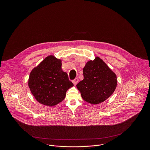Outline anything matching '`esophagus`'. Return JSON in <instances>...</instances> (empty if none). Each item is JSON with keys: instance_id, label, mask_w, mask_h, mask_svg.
Segmentation results:
<instances>
[{"instance_id": "obj_1", "label": "esophagus", "mask_w": 150, "mask_h": 150, "mask_svg": "<svg viewBox=\"0 0 150 150\" xmlns=\"http://www.w3.org/2000/svg\"><path fill=\"white\" fill-rule=\"evenodd\" d=\"M79 81V79L78 78H75L74 80H72V83H74V84L75 86V85H76L77 84H78V83Z\"/></svg>"}]
</instances>
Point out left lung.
<instances>
[{
	"instance_id": "1",
	"label": "left lung",
	"mask_w": 150,
	"mask_h": 150,
	"mask_svg": "<svg viewBox=\"0 0 150 150\" xmlns=\"http://www.w3.org/2000/svg\"><path fill=\"white\" fill-rule=\"evenodd\" d=\"M84 79L76 85L83 99L97 105L106 100L114 93L117 77L100 57L89 61L83 68Z\"/></svg>"
}]
</instances>
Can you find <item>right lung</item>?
I'll return each instance as SVG.
<instances>
[{
  "label": "right lung",
  "mask_w": 150,
  "mask_h": 150,
  "mask_svg": "<svg viewBox=\"0 0 150 150\" xmlns=\"http://www.w3.org/2000/svg\"><path fill=\"white\" fill-rule=\"evenodd\" d=\"M62 61L50 55L45 58L30 74L28 86L36 100L47 106L62 102L67 91L74 86L62 70Z\"/></svg>",
  "instance_id": "right-lung-1"
}]
</instances>
